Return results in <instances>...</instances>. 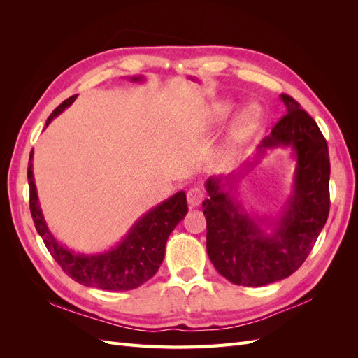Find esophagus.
Instances as JSON below:
<instances>
[{
    "instance_id": "34e87169",
    "label": "esophagus",
    "mask_w": 358,
    "mask_h": 358,
    "mask_svg": "<svg viewBox=\"0 0 358 358\" xmlns=\"http://www.w3.org/2000/svg\"><path fill=\"white\" fill-rule=\"evenodd\" d=\"M204 200V194L199 187H192L188 189L187 192V201L191 206V208H196V206L201 204V201Z\"/></svg>"
}]
</instances>
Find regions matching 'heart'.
I'll return each mask as SVG.
<instances>
[{"label":"heart","instance_id":"heart-1","mask_svg":"<svg viewBox=\"0 0 358 358\" xmlns=\"http://www.w3.org/2000/svg\"><path fill=\"white\" fill-rule=\"evenodd\" d=\"M234 109V104L229 100H221L215 103L210 109V121L221 122L229 116ZM259 122V110L255 106H248L236 115L233 122L229 128L224 143H222V154L225 157H234L239 152L241 148L248 142L249 137L252 136L255 128Z\"/></svg>","mask_w":358,"mask_h":358}]
</instances>
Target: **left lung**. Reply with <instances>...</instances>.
<instances>
[{"instance_id": "8db88e82", "label": "left lung", "mask_w": 358, "mask_h": 358, "mask_svg": "<svg viewBox=\"0 0 358 358\" xmlns=\"http://www.w3.org/2000/svg\"><path fill=\"white\" fill-rule=\"evenodd\" d=\"M287 115L241 170L209 178L203 201L206 249L218 273L236 285L263 287L292 275L312 251L330 209L329 148L317 122L289 95ZM289 148L295 159L292 192L276 219L257 215L236 199L244 173L268 150Z\"/></svg>"}]
</instances>
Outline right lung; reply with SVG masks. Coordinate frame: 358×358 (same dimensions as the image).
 <instances>
[{"label":"right lung","instance_id":"add662e5","mask_svg":"<svg viewBox=\"0 0 358 358\" xmlns=\"http://www.w3.org/2000/svg\"><path fill=\"white\" fill-rule=\"evenodd\" d=\"M125 79L133 83L146 82L142 74L129 76ZM76 99L78 95H73L59 104L48 117L45 128L70 107ZM32 158H34V150H31L28 161L29 209L32 220L48 251L71 279L82 285L106 291H128L145 284L158 272L164 259L169 236L188 212L185 192L179 191L143 213L122 239L106 251L92 254L76 252L53 236L45 220L38 201Z\"/></svg>","mask_w":358,"mask_h":358}]
</instances>
